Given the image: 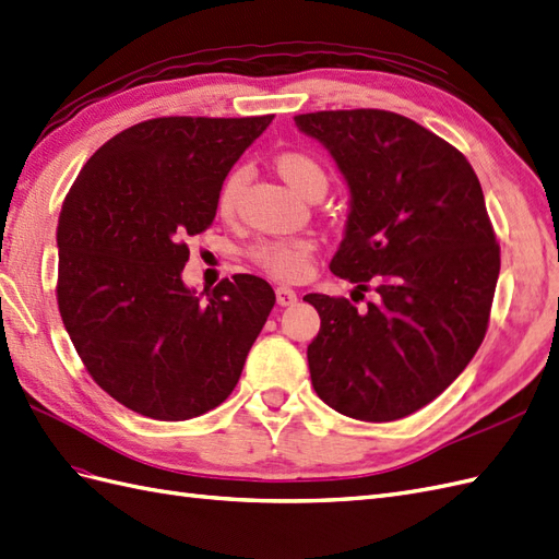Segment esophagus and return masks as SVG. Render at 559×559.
I'll use <instances>...</instances> for the list:
<instances>
[{
  "label": "esophagus",
  "mask_w": 559,
  "mask_h": 559,
  "mask_svg": "<svg viewBox=\"0 0 559 559\" xmlns=\"http://www.w3.org/2000/svg\"><path fill=\"white\" fill-rule=\"evenodd\" d=\"M276 302H278V307H293L297 302V293L293 288H288V285H278Z\"/></svg>",
  "instance_id": "1"
}]
</instances>
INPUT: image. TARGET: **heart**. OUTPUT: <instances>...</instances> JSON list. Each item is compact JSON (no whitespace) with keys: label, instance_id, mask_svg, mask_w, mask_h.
Instances as JSON below:
<instances>
[{"label":"heart","instance_id":"obj_1","mask_svg":"<svg viewBox=\"0 0 559 559\" xmlns=\"http://www.w3.org/2000/svg\"><path fill=\"white\" fill-rule=\"evenodd\" d=\"M278 175L288 181L297 193L313 198L325 193L328 189V175L323 165L302 151H285L276 157ZM246 175L242 169H234L228 175L217 193V212L222 217H231L238 195L242 189ZM317 252V240L311 236H288V238H260L248 248V257L254 266L266 271L269 276L281 281H297L302 278Z\"/></svg>","mask_w":559,"mask_h":559}]
</instances>
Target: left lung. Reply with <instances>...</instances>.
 <instances>
[{"label":"left lung","mask_w":559,"mask_h":559,"mask_svg":"<svg viewBox=\"0 0 559 559\" xmlns=\"http://www.w3.org/2000/svg\"><path fill=\"white\" fill-rule=\"evenodd\" d=\"M331 151L352 191L335 276L378 293L305 295L321 331L307 347L311 384L342 416L392 423L463 373L489 328L500 246L467 157L423 124L378 108L295 116Z\"/></svg>","instance_id":"8db88e82"}]
</instances>
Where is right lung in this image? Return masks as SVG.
<instances>
[{"label": "right lung", "mask_w": 559, "mask_h": 559, "mask_svg": "<svg viewBox=\"0 0 559 559\" xmlns=\"http://www.w3.org/2000/svg\"><path fill=\"white\" fill-rule=\"evenodd\" d=\"M274 116H169L106 141L63 200L56 302L92 380L153 420H189L234 392L274 309L271 285L181 283L186 240L217 214L228 169Z\"/></svg>", "instance_id": "add662e5"}]
</instances>
